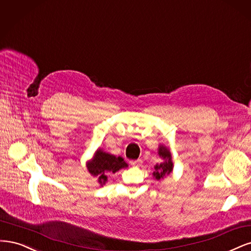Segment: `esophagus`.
<instances>
[{
  "mask_svg": "<svg viewBox=\"0 0 251 251\" xmlns=\"http://www.w3.org/2000/svg\"><path fill=\"white\" fill-rule=\"evenodd\" d=\"M130 165L133 167H140L142 165V160L137 159V160H130Z\"/></svg>",
  "mask_w": 251,
  "mask_h": 251,
  "instance_id": "1",
  "label": "esophagus"
}]
</instances>
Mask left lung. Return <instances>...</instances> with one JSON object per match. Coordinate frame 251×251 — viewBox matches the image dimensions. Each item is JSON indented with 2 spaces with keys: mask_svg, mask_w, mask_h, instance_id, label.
Segmentation results:
<instances>
[{
  "mask_svg": "<svg viewBox=\"0 0 251 251\" xmlns=\"http://www.w3.org/2000/svg\"><path fill=\"white\" fill-rule=\"evenodd\" d=\"M158 155L164 159V161H161L160 164H157L154 167L155 171L153 172V176H154L157 180H159L160 178H164V176L169 175L173 171L172 156L169 149L163 146V145H160L158 147Z\"/></svg>",
  "mask_w": 251,
  "mask_h": 251,
  "instance_id": "1",
  "label": "left lung"
}]
</instances>
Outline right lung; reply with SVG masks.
I'll use <instances>...</instances> for the list:
<instances>
[{
	"label": "right lung",
	"mask_w": 251,
	"mask_h": 251,
	"mask_svg": "<svg viewBox=\"0 0 251 251\" xmlns=\"http://www.w3.org/2000/svg\"><path fill=\"white\" fill-rule=\"evenodd\" d=\"M87 170L93 176L98 177V181L102 185L107 181L108 173H116L119 170L128 167L121 156H115L104 152L102 149L96 151L94 157L87 163Z\"/></svg>",
	"instance_id": "add662e5"
}]
</instances>
